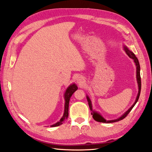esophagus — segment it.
Returning a JSON list of instances; mask_svg holds the SVG:
<instances>
[{"instance_id":"obj_1","label":"esophagus","mask_w":152,"mask_h":152,"mask_svg":"<svg viewBox=\"0 0 152 152\" xmlns=\"http://www.w3.org/2000/svg\"><path fill=\"white\" fill-rule=\"evenodd\" d=\"M76 82H77V83H78V84H79L80 86H81V85H82L84 83L85 79H84V78L82 76H79L77 77Z\"/></svg>"}]
</instances>
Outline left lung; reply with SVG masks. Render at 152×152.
Listing matches in <instances>:
<instances>
[{"label": "left lung", "mask_w": 152, "mask_h": 152, "mask_svg": "<svg viewBox=\"0 0 152 152\" xmlns=\"http://www.w3.org/2000/svg\"><path fill=\"white\" fill-rule=\"evenodd\" d=\"M123 48L124 51L126 52V53L127 54V55L129 56L130 58H131L132 59H133L134 62V63L136 64V80H137V83H138V93L137 95V97L136 98V100H135V102L134 103L133 105L130 107V109H129L127 110V111L121 115L119 118H117V119H115V120H110V121H107L106 119H105L102 115H101L99 113H97L96 111H93V109H92V104H91V102L90 99V97H89L88 96H86L87 97V100H88V105L89 107H90V109L91 111H92L91 113V115H93L92 117H93L95 121H96L97 122H100V123H115V122H117V121H119L123 120V118H125L127 115L129 113L130 111H131L132 109L134 107V105H136V103H137L138 100L139 99V97H140V91H141V78H140V64H139V62L136 56H135V55L134 54V53L130 51V50L127 48V47L124 45L123 46Z\"/></svg>", "instance_id": "1"}]
</instances>
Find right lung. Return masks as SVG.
Here are the masks:
<instances>
[{"mask_svg": "<svg viewBox=\"0 0 152 152\" xmlns=\"http://www.w3.org/2000/svg\"><path fill=\"white\" fill-rule=\"evenodd\" d=\"M77 90H78V87L75 84H70L65 91L64 97V100H65V103H64V112L63 116H62L61 120L59 121L57 123L53 124V125H50V127H55V126H58L59 125H61V124L64 123V121L68 117V107H69V102L70 99L72 95Z\"/></svg>", "mask_w": 152, "mask_h": 152, "instance_id": "add662e5", "label": "right lung"}]
</instances>
